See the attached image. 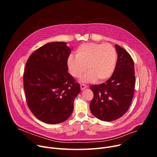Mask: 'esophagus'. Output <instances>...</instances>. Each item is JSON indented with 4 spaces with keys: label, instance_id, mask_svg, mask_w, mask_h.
<instances>
[{
    "label": "esophagus",
    "instance_id": "esophagus-1",
    "mask_svg": "<svg viewBox=\"0 0 157 157\" xmlns=\"http://www.w3.org/2000/svg\"><path fill=\"white\" fill-rule=\"evenodd\" d=\"M80 87H81V90H84V89H86V88L87 87V86L86 85V84H81L80 85Z\"/></svg>",
    "mask_w": 157,
    "mask_h": 157
}]
</instances>
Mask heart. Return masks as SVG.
<instances>
[{"instance_id":"heart-1","label":"heart","mask_w":157,"mask_h":157,"mask_svg":"<svg viewBox=\"0 0 157 157\" xmlns=\"http://www.w3.org/2000/svg\"><path fill=\"white\" fill-rule=\"evenodd\" d=\"M75 56L70 55L66 65L70 75L76 78L81 77L83 82L98 79L102 82L113 75L117 63V54L114 47L109 43H87L81 44L75 51Z\"/></svg>"}]
</instances>
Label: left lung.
Listing matches in <instances>:
<instances>
[{
    "label": "left lung",
    "instance_id": "left-lung-1",
    "mask_svg": "<svg viewBox=\"0 0 157 157\" xmlns=\"http://www.w3.org/2000/svg\"><path fill=\"white\" fill-rule=\"evenodd\" d=\"M117 60L112 76L99 85L91 86L94 97L90 110L98 119L113 121L121 117L128 110L134 94L135 70L130 54L116 44Z\"/></svg>",
    "mask_w": 157,
    "mask_h": 157
}]
</instances>
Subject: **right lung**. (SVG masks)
Segmentation results:
<instances>
[{
	"label": "right lung",
	"mask_w": 157,
	"mask_h": 157,
	"mask_svg": "<svg viewBox=\"0 0 157 157\" xmlns=\"http://www.w3.org/2000/svg\"><path fill=\"white\" fill-rule=\"evenodd\" d=\"M66 42H51L29 58L23 76L27 105L40 121L56 124L68 119L79 84L68 73L66 60L71 53Z\"/></svg>",
	"instance_id": "right-lung-1"
}]
</instances>
